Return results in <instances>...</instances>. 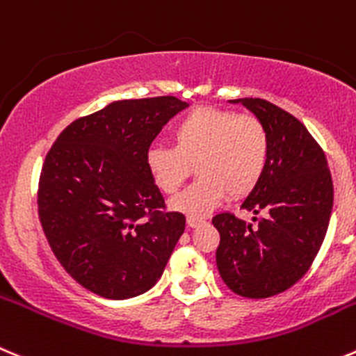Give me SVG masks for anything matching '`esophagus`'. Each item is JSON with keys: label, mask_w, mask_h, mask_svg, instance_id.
Returning <instances> with one entry per match:
<instances>
[{"label": "esophagus", "mask_w": 356, "mask_h": 356, "mask_svg": "<svg viewBox=\"0 0 356 356\" xmlns=\"http://www.w3.org/2000/svg\"><path fill=\"white\" fill-rule=\"evenodd\" d=\"M187 223H188V227H192V229H195V227L204 225L206 220H204V218H191V216H188V218H187Z\"/></svg>", "instance_id": "34e87169"}]
</instances>
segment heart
I'll return each mask as SVG.
<instances>
[{
    "mask_svg": "<svg viewBox=\"0 0 356 356\" xmlns=\"http://www.w3.org/2000/svg\"><path fill=\"white\" fill-rule=\"evenodd\" d=\"M170 145L147 152V169L164 194L180 188L195 162L197 180L169 201L172 211L202 218L223 197L252 194L266 175L270 141L262 120L253 115L199 106L171 127Z\"/></svg>",
    "mask_w": 356,
    "mask_h": 356,
    "instance_id": "b5f03b06",
    "label": "heart"
}]
</instances>
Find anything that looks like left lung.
Listing matches in <instances>:
<instances>
[{
    "label": "left lung",
    "instance_id": "8db88e82",
    "mask_svg": "<svg viewBox=\"0 0 356 356\" xmlns=\"http://www.w3.org/2000/svg\"><path fill=\"white\" fill-rule=\"evenodd\" d=\"M229 103L262 120L270 154L262 181L241 204L257 225L232 213L213 216L220 232L216 267L234 293L267 299L296 285L320 252L332 215V176L320 145L289 111L259 97Z\"/></svg>",
    "mask_w": 356,
    "mask_h": 356
}]
</instances>
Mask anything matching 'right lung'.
<instances>
[{"label": "right lung", "instance_id": "1", "mask_svg": "<svg viewBox=\"0 0 356 356\" xmlns=\"http://www.w3.org/2000/svg\"><path fill=\"white\" fill-rule=\"evenodd\" d=\"M187 106L172 96L113 101L71 122L47 154L38 187L43 232L66 273L104 299L150 290L184 234L185 216L162 211L147 152Z\"/></svg>", "mask_w": 356, "mask_h": 356}]
</instances>
